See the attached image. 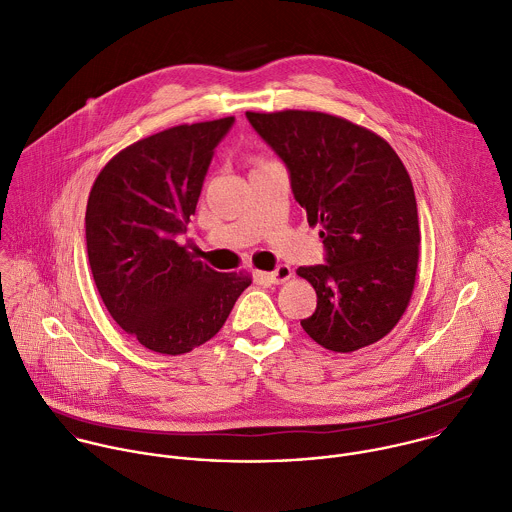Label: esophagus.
Returning <instances> with one entry per match:
<instances>
[{
  "mask_svg": "<svg viewBox=\"0 0 512 512\" xmlns=\"http://www.w3.org/2000/svg\"><path fill=\"white\" fill-rule=\"evenodd\" d=\"M291 275H293V271H291V267H289V265H279L275 271H271V273H265L263 277H265L269 283H273V285H279V283H285V281H289V279H291Z\"/></svg>",
  "mask_w": 512,
  "mask_h": 512,
  "instance_id": "1",
  "label": "esophagus"
}]
</instances>
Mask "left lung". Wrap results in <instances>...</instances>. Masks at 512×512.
I'll return each mask as SVG.
<instances>
[{"mask_svg":"<svg viewBox=\"0 0 512 512\" xmlns=\"http://www.w3.org/2000/svg\"><path fill=\"white\" fill-rule=\"evenodd\" d=\"M245 115L285 163L309 225H321L325 263L297 269L317 293L301 327L335 353L377 343L403 317L419 263L417 199L403 161L383 137L329 113Z\"/></svg>","mask_w":512,"mask_h":512,"instance_id":"left-lung-1","label":"left lung"}]
</instances>
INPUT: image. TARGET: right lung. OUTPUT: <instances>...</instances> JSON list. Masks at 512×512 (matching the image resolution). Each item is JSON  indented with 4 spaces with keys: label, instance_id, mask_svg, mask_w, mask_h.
<instances>
[{
    "label": "right lung",
    "instance_id": "right-lung-1",
    "mask_svg": "<svg viewBox=\"0 0 512 512\" xmlns=\"http://www.w3.org/2000/svg\"><path fill=\"white\" fill-rule=\"evenodd\" d=\"M233 123L177 125L125 147L87 199L85 241L97 291L115 323L161 355H183L215 337L251 285L247 275L195 261L175 241Z\"/></svg>",
    "mask_w": 512,
    "mask_h": 512
}]
</instances>
